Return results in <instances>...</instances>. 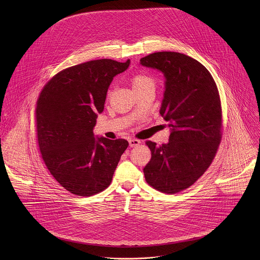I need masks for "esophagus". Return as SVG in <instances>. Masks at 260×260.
Here are the masks:
<instances>
[{
  "instance_id": "1",
  "label": "esophagus",
  "mask_w": 260,
  "mask_h": 260,
  "mask_svg": "<svg viewBox=\"0 0 260 260\" xmlns=\"http://www.w3.org/2000/svg\"><path fill=\"white\" fill-rule=\"evenodd\" d=\"M140 143H141V141L138 140V139H136V138H132V139L129 140V145H130V147H136V146L140 145Z\"/></svg>"
}]
</instances>
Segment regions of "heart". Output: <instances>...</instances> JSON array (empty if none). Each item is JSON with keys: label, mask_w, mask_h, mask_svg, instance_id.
<instances>
[{"label": "heart", "mask_w": 260, "mask_h": 260, "mask_svg": "<svg viewBox=\"0 0 260 260\" xmlns=\"http://www.w3.org/2000/svg\"><path fill=\"white\" fill-rule=\"evenodd\" d=\"M131 84L135 92L145 89H155V80L153 77L144 73L134 75L131 78Z\"/></svg>", "instance_id": "obj_1"}]
</instances>
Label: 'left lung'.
I'll list each match as a JSON object with an SVG mask.
<instances>
[{
    "instance_id": "1",
    "label": "left lung",
    "mask_w": 260,
    "mask_h": 260,
    "mask_svg": "<svg viewBox=\"0 0 260 260\" xmlns=\"http://www.w3.org/2000/svg\"><path fill=\"white\" fill-rule=\"evenodd\" d=\"M140 64L166 78L160 114L171 129L166 144L146 141L151 159L143 169L145 180L158 191L174 194L193 185L215 157L222 137L219 92L210 72L184 54L156 52Z\"/></svg>"
}]
</instances>
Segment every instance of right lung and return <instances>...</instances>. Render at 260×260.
<instances>
[{
	"mask_svg": "<svg viewBox=\"0 0 260 260\" xmlns=\"http://www.w3.org/2000/svg\"><path fill=\"white\" fill-rule=\"evenodd\" d=\"M130 65L111 59L89 61L51 78L38 97L35 122L41 156L52 176L70 193L92 196L110 185L129 143L95 138L97 114L108 88Z\"/></svg>",
	"mask_w": 260,
	"mask_h": 260,
	"instance_id": "right-lung-1",
	"label": "right lung"
}]
</instances>
